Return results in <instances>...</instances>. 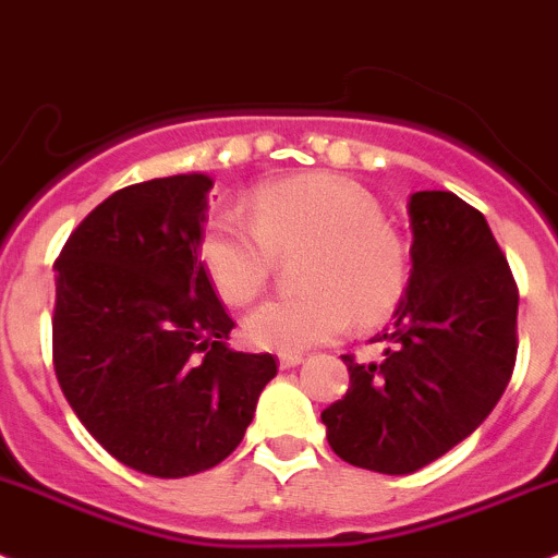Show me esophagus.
Instances as JSON below:
<instances>
[{
  "instance_id": "obj_1",
  "label": "esophagus",
  "mask_w": 558,
  "mask_h": 558,
  "mask_svg": "<svg viewBox=\"0 0 558 558\" xmlns=\"http://www.w3.org/2000/svg\"><path fill=\"white\" fill-rule=\"evenodd\" d=\"M303 364V355L291 353V355H280V369H294V366Z\"/></svg>"
}]
</instances>
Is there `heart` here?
I'll list each match as a JSON object with an SVG mask.
<instances>
[{"mask_svg": "<svg viewBox=\"0 0 558 558\" xmlns=\"http://www.w3.org/2000/svg\"><path fill=\"white\" fill-rule=\"evenodd\" d=\"M250 217L225 208L199 235V260L228 303L244 305L267 289L278 255L308 250L300 298L258 305L244 319L253 348L303 353L395 311L409 286V250L384 222L373 194L339 174L272 180L250 197Z\"/></svg>", "mask_w": 558, "mask_h": 558, "instance_id": "1", "label": "heart"}]
</instances>
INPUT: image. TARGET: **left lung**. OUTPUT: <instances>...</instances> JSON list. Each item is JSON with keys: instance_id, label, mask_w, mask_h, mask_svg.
I'll use <instances>...</instances> for the list:
<instances>
[{"instance_id": "1", "label": "left lung", "mask_w": 558, "mask_h": 558, "mask_svg": "<svg viewBox=\"0 0 558 558\" xmlns=\"http://www.w3.org/2000/svg\"><path fill=\"white\" fill-rule=\"evenodd\" d=\"M411 275L384 359L348 364L350 389L323 411L333 453L409 475L484 423L514 369L517 286L484 214L453 192L409 199Z\"/></svg>"}]
</instances>
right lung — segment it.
I'll use <instances>...</instances> for the list:
<instances>
[{"mask_svg":"<svg viewBox=\"0 0 558 558\" xmlns=\"http://www.w3.org/2000/svg\"><path fill=\"white\" fill-rule=\"evenodd\" d=\"M210 189L203 172L128 185L54 260L60 389L113 459L155 478L228 459L278 373L228 348L233 319L199 260Z\"/></svg>","mask_w":558,"mask_h":558,"instance_id":"1","label":"right lung"}]
</instances>
